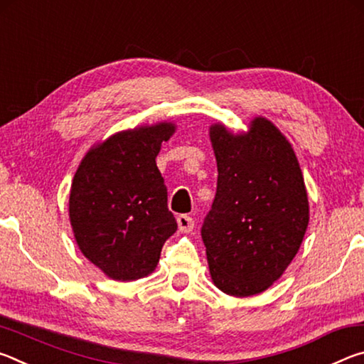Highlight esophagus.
Listing matches in <instances>:
<instances>
[{"label":"esophagus","instance_id":"34e87169","mask_svg":"<svg viewBox=\"0 0 364 364\" xmlns=\"http://www.w3.org/2000/svg\"><path fill=\"white\" fill-rule=\"evenodd\" d=\"M176 223H178V231L180 232H189L193 231L194 228V221L188 215H178L176 217Z\"/></svg>","mask_w":364,"mask_h":364}]
</instances>
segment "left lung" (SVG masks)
Here are the masks:
<instances>
[{"label":"left lung","instance_id":"1","mask_svg":"<svg viewBox=\"0 0 364 364\" xmlns=\"http://www.w3.org/2000/svg\"><path fill=\"white\" fill-rule=\"evenodd\" d=\"M217 194L202 226L210 278L232 297L262 294L278 281L304 241L310 204L292 144L267 117L247 130L208 127Z\"/></svg>","mask_w":364,"mask_h":364}]
</instances>
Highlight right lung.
Segmentation results:
<instances>
[{"label":"right lung","instance_id":"add662e5","mask_svg":"<svg viewBox=\"0 0 364 364\" xmlns=\"http://www.w3.org/2000/svg\"><path fill=\"white\" fill-rule=\"evenodd\" d=\"M175 122L143 123L90 147L72 180L69 220L82 254L114 281H136L157 268L176 231L157 168Z\"/></svg>","mask_w":364,"mask_h":364}]
</instances>
